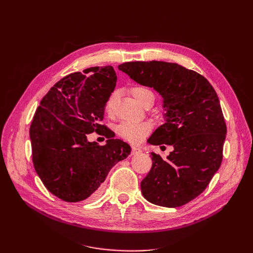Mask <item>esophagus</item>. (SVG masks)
I'll use <instances>...</instances> for the list:
<instances>
[{
  "mask_svg": "<svg viewBox=\"0 0 253 253\" xmlns=\"http://www.w3.org/2000/svg\"><path fill=\"white\" fill-rule=\"evenodd\" d=\"M140 153H141V150L139 148L132 147V152H131L132 155H138V154H140Z\"/></svg>",
  "mask_w": 253,
  "mask_h": 253,
  "instance_id": "esophagus-1",
  "label": "esophagus"
}]
</instances>
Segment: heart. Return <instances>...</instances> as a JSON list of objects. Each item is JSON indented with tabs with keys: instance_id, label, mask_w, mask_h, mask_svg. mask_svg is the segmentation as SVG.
I'll use <instances>...</instances> for the list:
<instances>
[{
	"instance_id": "obj_1",
	"label": "heart",
	"mask_w": 253,
	"mask_h": 253,
	"mask_svg": "<svg viewBox=\"0 0 253 253\" xmlns=\"http://www.w3.org/2000/svg\"><path fill=\"white\" fill-rule=\"evenodd\" d=\"M132 94L136 100L142 105L150 101L154 102V94L148 87L136 86L132 89ZM115 98H116V93L114 91L105 102V111L109 115L113 114ZM151 128L152 126L149 121H122L117 126L116 132L125 140L132 143H138L143 139L145 135L149 134Z\"/></svg>"
}]
</instances>
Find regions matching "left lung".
<instances>
[{"instance_id":"left-lung-1","label":"left lung","mask_w":253,"mask_h":253,"mask_svg":"<svg viewBox=\"0 0 253 253\" xmlns=\"http://www.w3.org/2000/svg\"><path fill=\"white\" fill-rule=\"evenodd\" d=\"M118 68L163 96L166 124L148 142L174 148L167 159L151 153L142 195L168 208L186 205L207 188L223 160L227 126L216 91L204 76L176 63L135 61Z\"/></svg>"}]
</instances>
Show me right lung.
Listing matches in <instances>:
<instances>
[{"instance_id":"obj_1","label":"right lung","mask_w":253,"mask_h":253,"mask_svg":"<svg viewBox=\"0 0 253 253\" xmlns=\"http://www.w3.org/2000/svg\"><path fill=\"white\" fill-rule=\"evenodd\" d=\"M116 81L110 65L70 74L49 89L36 111L29 129L33 164L44 186L60 200L96 197L110 170L131 152L102 124ZM93 131L109 138L105 146L87 141Z\"/></svg>"}]
</instances>
